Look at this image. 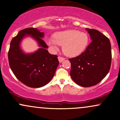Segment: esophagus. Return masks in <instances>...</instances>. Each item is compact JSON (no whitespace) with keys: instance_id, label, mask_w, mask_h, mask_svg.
<instances>
[{"instance_id":"34e87169","label":"esophagus","mask_w":120,"mask_h":120,"mask_svg":"<svg viewBox=\"0 0 120 120\" xmlns=\"http://www.w3.org/2000/svg\"><path fill=\"white\" fill-rule=\"evenodd\" d=\"M64 57H61V56H59L58 57V60H59V61L60 62V63H61L62 61H63V60H64Z\"/></svg>"}]
</instances>
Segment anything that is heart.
<instances>
[{
    "label": "heart",
    "mask_w": 120,
    "mask_h": 120,
    "mask_svg": "<svg viewBox=\"0 0 120 120\" xmlns=\"http://www.w3.org/2000/svg\"><path fill=\"white\" fill-rule=\"evenodd\" d=\"M89 43V37L84 32L77 30H68L57 32L53 37L47 40V44L53 51L63 46V51L69 57L80 55L86 49Z\"/></svg>",
    "instance_id": "1"
}]
</instances>
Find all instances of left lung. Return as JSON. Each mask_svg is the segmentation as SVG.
I'll return each instance as SVG.
<instances>
[{"label":"left lung","mask_w":120,"mask_h":120,"mask_svg":"<svg viewBox=\"0 0 120 120\" xmlns=\"http://www.w3.org/2000/svg\"><path fill=\"white\" fill-rule=\"evenodd\" d=\"M92 42L80 55L69 59L70 75L74 82L82 87L97 85L111 68L112 52L109 40L98 30L86 28Z\"/></svg>","instance_id":"left-lung-1"}]
</instances>
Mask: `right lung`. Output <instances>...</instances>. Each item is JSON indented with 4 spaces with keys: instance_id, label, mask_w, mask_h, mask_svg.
<instances>
[{
    "instance_id": "add662e5",
    "label": "right lung",
    "mask_w": 120,
    "mask_h": 120,
    "mask_svg": "<svg viewBox=\"0 0 120 120\" xmlns=\"http://www.w3.org/2000/svg\"><path fill=\"white\" fill-rule=\"evenodd\" d=\"M27 36L32 37L40 47L33 53L25 54L20 47L22 40ZM43 37V32L30 27L19 31L11 42L8 55L10 68L16 78L30 87L39 88L47 85L59 64L57 56L47 50L49 47L42 39Z\"/></svg>"
}]
</instances>
